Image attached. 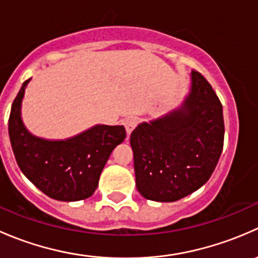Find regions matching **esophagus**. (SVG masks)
Returning a JSON list of instances; mask_svg holds the SVG:
<instances>
[{
    "mask_svg": "<svg viewBox=\"0 0 258 258\" xmlns=\"http://www.w3.org/2000/svg\"><path fill=\"white\" fill-rule=\"evenodd\" d=\"M137 123H139V121H137V118H135V117H128V118L124 121V128H126V132L127 134H131L132 131H134L135 127L137 126Z\"/></svg>",
    "mask_w": 258,
    "mask_h": 258,
    "instance_id": "34e87169",
    "label": "esophagus"
}]
</instances>
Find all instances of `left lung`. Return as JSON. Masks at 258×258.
Returning a JSON list of instances; mask_svg holds the SVG:
<instances>
[{
    "label": "left lung",
    "mask_w": 258,
    "mask_h": 258,
    "mask_svg": "<svg viewBox=\"0 0 258 258\" xmlns=\"http://www.w3.org/2000/svg\"><path fill=\"white\" fill-rule=\"evenodd\" d=\"M181 108L144 122L130 137L136 186L147 200L173 202L204 186L223 148L222 105L209 81L192 71Z\"/></svg>",
    "instance_id": "1"
}]
</instances>
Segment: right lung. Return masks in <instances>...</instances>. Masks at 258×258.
I'll use <instances>...</instances> for the list:
<instances>
[{
  "label": "right lung",
  "mask_w": 258,
  "mask_h": 258,
  "mask_svg": "<svg viewBox=\"0 0 258 258\" xmlns=\"http://www.w3.org/2000/svg\"><path fill=\"white\" fill-rule=\"evenodd\" d=\"M28 82L25 81L18 91L9 118L10 141L18 167L38 189L57 201L92 196L111 152L126 137L124 127L97 124L64 141L32 136L20 112Z\"/></svg>",
  "instance_id": "obj_1"
}]
</instances>
